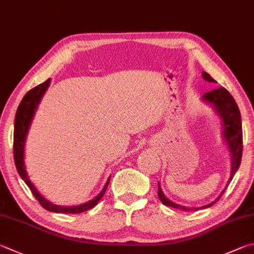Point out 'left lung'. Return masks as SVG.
Wrapping results in <instances>:
<instances>
[{
    "instance_id": "1",
    "label": "left lung",
    "mask_w": 254,
    "mask_h": 254,
    "mask_svg": "<svg viewBox=\"0 0 254 254\" xmlns=\"http://www.w3.org/2000/svg\"><path fill=\"white\" fill-rule=\"evenodd\" d=\"M202 76L203 79L207 82L211 83H215V80H213L211 77L210 74H207L206 72L202 73ZM205 102H209L212 105H213L214 109L216 110V112L220 114L221 119H222L223 122V135L224 139L227 141L230 152H231L232 155V170H231V177H230V180L228 184L231 182V180L233 179L234 174H236L237 170L240 167V163H241V159H242V150H243V140H242V123H241V114H240V110L238 108V104L236 101H234L233 96L229 93V91L224 87H216V89L211 90L206 93L203 94L202 96ZM159 187V199L164 205L167 206H171L175 207V209H180L183 211H196L199 210L200 207H187L183 205H179L177 203H173L172 201H170L169 199L164 196L162 193V190H161L160 183H158ZM224 193V190L221 193V195L218 196V199H215L213 202L206 204L204 206H201V209H204V207H210L211 205H213L215 202H218L220 200V197L222 196Z\"/></svg>"
}]
</instances>
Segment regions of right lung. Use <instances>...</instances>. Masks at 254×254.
Masks as SVG:
<instances>
[{
  "label": "right lung",
  "instance_id": "1",
  "mask_svg": "<svg viewBox=\"0 0 254 254\" xmlns=\"http://www.w3.org/2000/svg\"><path fill=\"white\" fill-rule=\"evenodd\" d=\"M50 80H47L43 82L42 84H39L38 86L33 87V89L30 90L27 93L24 95V98L22 99L20 105H18L17 111L15 114V120H14V140H13V154H14V162L15 167L20 177L23 179L27 187L30 188L31 192L33 193L35 199L39 201V203L42 205L45 210L51 211V212H58V213H81V212H84L94 207L96 204L99 203L101 197L104 195L105 191H107L110 178L105 183L103 190L101 191L100 194L95 197V199L91 200L90 202H86V203H83L81 205L76 206H59L52 204L48 200H45L44 197L40 194L38 190L34 188L33 184L27 178V174L25 171V165H24V143H25V137L27 134V131H29L30 124L32 121V118H33L34 112L36 108H38V104L40 103L41 98H42L44 92L47 91L48 86L50 84Z\"/></svg>",
  "mask_w": 254,
  "mask_h": 254
}]
</instances>
